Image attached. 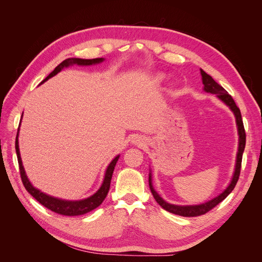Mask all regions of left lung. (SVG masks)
<instances>
[{
	"label": "left lung",
	"instance_id": "obj_1",
	"mask_svg": "<svg viewBox=\"0 0 262 262\" xmlns=\"http://www.w3.org/2000/svg\"><path fill=\"white\" fill-rule=\"evenodd\" d=\"M200 72H201V76H202V83L204 85L203 91L207 93H210V94L216 95V97L223 101L225 105H227L229 107V109H231L234 113L235 118H236L237 129H238L239 142H238V152H237V156H236L235 171H234L231 184L227 186V188L224 190L223 192L208 202L196 204V205H177V204H170L168 202H166L163 198L160 196V194H158L154 190L153 185H152V175H150V172H149L148 185H149L150 192H152L156 202L160 204L164 210L168 211L170 213H173V214H177V215L187 216V217L199 216V215H202V214H205L210 210H212L214 207H216L220 202L223 201L225 198L233 191V189L235 188L237 181H238V178H239L241 167H242V158H243V153H244L245 145H246V133H245V129H244L242 114H241L239 108L236 106L233 97L223 89V87L214 81L212 76H210L208 73H205L204 71L201 69H200Z\"/></svg>",
	"mask_w": 262,
	"mask_h": 262
}]
</instances>
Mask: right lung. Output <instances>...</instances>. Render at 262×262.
Here are the masks:
<instances>
[{"label": "right lung", "instance_id": "1", "mask_svg": "<svg viewBox=\"0 0 262 262\" xmlns=\"http://www.w3.org/2000/svg\"><path fill=\"white\" fill-rule=\"evenodd\" d=\"M104 61V58H96V59H78V58H69L61 62L60 64L55 68L52 72L47 76L43 82L47 80H49L50 77L54 76L55 74H58L62 69L68 68L70 66L77 64V66H92V64H97V63H100ZM18 132L19 128L17 131V136H16V141H15V148H16V154H17V160H18V166H19V172H20V178L23 181L24 187L26 188L27 191L33 195L35 199L41 203L43 207L47 209L51 210L52 212H55L58 214H61V215H66V216H76V215H83L85 213H89L93 211L94 209H96L97 207L102 203V201L105 200V198L107 196V193L109 191L110 188V181H112V177L114 173L115 166L119 160V156L117 155L112 163L109 164L107 167L106 173H105V178L104 181H102L101 187L98 189V191L96 193H94L87 199L83 200H78V201H69V200H62L58 199V198H54L51 195L46 194L41 192L40 190L36 189L33 185L30 184L29 179L26 176L25 169H24V166L21 163V158L19 154V146H18Z\"/></svg>", "mask_w": 262, "mask_h": 262}]
</instances>
